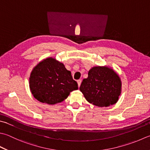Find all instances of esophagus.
<instances>
[{
  "label": "esophagus",
  "instance_id": "34e87169",
  "mask_svg": "<svg viewBox=\"0 0 150 150\" xmlns=\"http://www.w3.org/2000/svg\"><path fill=\"white\" fill-rule=\"evenodd\" d=\"M77 84H78V86L80 87L81 84V80H80V79H79V80H77Z\"/></svg>",
  "mask_w": 150,
  "mask_h": 150
}]
</instances>
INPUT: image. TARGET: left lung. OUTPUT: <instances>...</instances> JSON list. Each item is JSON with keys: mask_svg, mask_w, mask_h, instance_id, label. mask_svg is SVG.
Instances as JSON below:
<instances>
[{"mask_svg": "<svg viewBox=\"0 0 150 150\" xmlns=\"http://www.w3.org/2000/svg\"><path fill=\"white\" fill-rule=\"evenodd\" d=\"M79 89L90 103L106 107L118 101L122 82L112 69L107 66H96L89 70L88 77L83 79Z\"/></svg>", "mask_w": 150, "mask_h": 150, "instance_id": "obj_1", "label": "left lung"}]
</instances>
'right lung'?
I'll list each match as a JSON object with an SVG mask.
<instances>
[{
	"instance_id": "right-lung-1",
	"label": "right lung",
	"mask_w": 150,
	"mask_h": 150,
	"mask_svg": "<svg viewBox=\"0 0 150 150\" xmlns=\"http://www.w3.org/2000/svg\"><path fill=\"white\" fill-rule=\"evenodd\" d=\"M32 95L43 103L54 105L68 97L78 84L71 71L62 63L52 57L44 59L34 67L29 78Z\"/></svg>"
}]
</instances>
